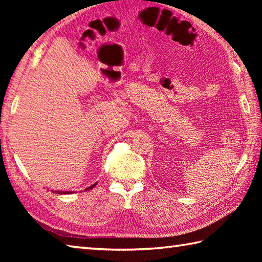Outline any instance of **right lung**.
I'll return each instance as SVG.
<instances>
[{
    "label": "right lung",
    "mask_w": 262,
    "mask_h": 262,
    "mask_svg": "<svg viewBox=\"0 0 262 262\" xmlns=\"http://www.w3.org/2000/svg\"><path fill=\"white\" fill-rule=\"evenodd\" d=\"M97 183H98V182L93 183V185H92L91 187H88V188H85V190H90V189L94 188V187L97 186ZM53 192H56V193H58V194H66V193H73L74 191H53Z\"/></svg>",
    "instance_id": "1"
}]
</instances>
